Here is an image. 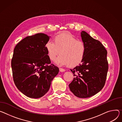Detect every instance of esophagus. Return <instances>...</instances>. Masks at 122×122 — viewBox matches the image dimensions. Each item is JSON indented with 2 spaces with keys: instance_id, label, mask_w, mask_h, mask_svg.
Instances as JSON below:
<instances>
[{
  "instance_id": "1",
  "label": "esophagus",
  "mask_w": 122,
  "mask_h": 122,
  "mask_svg": "<svg viewBox=\"0 0 122 122\" xmlns=\"http://www.w3.org/2000/svg\"><path fill=\"white\" fill-rule=\"evenodd\" d=\"M59 71H61V72H64V71H65V70L64 69H63V68H59Z\"/></svg>"
}]
</instances>
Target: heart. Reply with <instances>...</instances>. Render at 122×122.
<instances>
[{"label": "heart", "mask_w": 122, "mask_h": 122, "mask_svg": "<svg viewBox=\"0 0 122 122\" xmlns=\"http://www.w3.org/2000/svg\"><path fill=\"white\" fill-rule=\"evenodd\" d=\"M45 48L50 59L56 60L60 65L75 67L81 63L86 54L84 44L71 34L63 33L55 36L54 42L49 40L45 44Z\"/></svg>", "instance_id": "obj_1"}]
</instances>
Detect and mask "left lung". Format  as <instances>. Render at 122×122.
Listing matches in <instances>:
<instances>
[{"mask_svg":"<svg viewBox=\"0 0 122 122\" xmlns=\"http://www.w3.org/2000/svg\"><path fill=\"white\" fill-rule=\"evenodd\" d=\"M81 36L86 54L82 64L71 69L74 78L69 87L76 96L86 98L94 95L103 88L108 65L107 51L103 44L85 31L81 32Z\"/></svg>","mask_w":122,"mask_h":122,"instance_id":"8db88e82","label":"left lung"}]
</instances>
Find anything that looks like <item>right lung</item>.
Returning a JSON list of instances; mask_svg holds the SVG:
<instances>
[{
  "label": "right lung",
  "mask_w": 122,
  "mask_h": 122,
  "mask_svg": "<svg viewBox=\"0 0 122 122\" xmlns=\"http://www.w3.org/2000/svg\"><path fill=\"white\" fill-rule=\"evenodd\" d=\"M50 37L43 33L28 36L15 47L11 61L13 79L27 97L39 98L49 90L59 68L51 64L45 44Z\"/></svg>",
  "instance_id": "obj_1"
}]
</instances>
